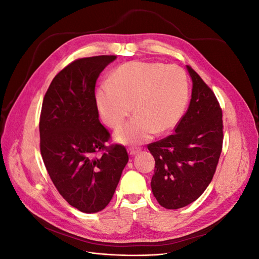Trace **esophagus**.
Wrapping results in <instances>:
<instances>
[{
	"mask_svg": "<svg viewBox=\"0 0 259 259\" xmlns=\"http://www.w3.org/2000/svg\"><path fill=\"white\" fill-rule=\"evenodd\" d=\"M139 150H140V147H136V146H132V147H130V148L127 149V151H128V153H130L131 155L136 154Z\"/></svg>",
	"mask_w": 259,
	"mask_h": 259,
	"instance_id": "34e87169",
	"label": "esophagus"
}]
</instances>
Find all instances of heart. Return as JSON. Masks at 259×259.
Instances as JSON below:
<instances>
[{"instance_id": "obj_1", "label": "heart", "mask_w": 259, "mask_h": 259, "mask_svg": "<svg viewBox=\"0 0 259 259\" xmlns=\"http://www.w3.org/2000/svg\"><path fill=\"white\" fill-rule=\"evenodd\" d=\"M189 100V81L183 68L154 61H130L117 67L109 83L100 85L97 105L101 119L116 128L117 142L142 144L154 133L173 130L182 120Z\"/></svg>"}]
</instances>
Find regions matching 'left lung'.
<instances>
[{
    "instance_id": "1",
    "label": "left lung",
    "mask_w": 259,
    "mask_h": 259,
    "mask_svg": "<svg viewBox=\"0 0 259 259\" xmlns=\"http://www.w3.org/2000/svg\"><path fill=\"white\" fill-rule=\"evenodd\" d=\"M187 68L193 82L189 107L173 134L147 146L155 160L151 189L167 209L187 206L205 191L223 150L221 105L201 76Z\"/></svg>"
}]
</instances>
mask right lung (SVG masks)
Here are the masks:
<instances>
[{
    "label": "right lung",
    "mask_w": 259,
    "mask_h": 259,
    "mask_svg": "<svg viewBox=\"0 0 259 259\" xmlns=\"http://www.w3.org/2000/svg\"><path fill=\"white\" fill-rule=\"evenodd\" d=\"M114 55L79 58L54 77L42 104L40 150L53 184L70 205L97 213L111 201L128 161L126 148L107 146L95 85Z\"/></svg>",
    "instance_id": "obj_1"
}]
</instances>
